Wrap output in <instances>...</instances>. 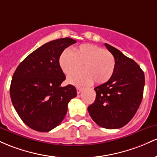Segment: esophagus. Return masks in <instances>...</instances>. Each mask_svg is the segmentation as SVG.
Segmentation results:
<instances>
[{"instance_id":"esophagus-1","label":"esophagus","mask_w":157,"mask_h":157,"mask_svg":"<svg viewBox=\"0 0 157 157\" xmlns=\"http://www.w3.org/2000/svg\"><path fill=\"white\" fill-rule=\"evenodd\" d=\"M83 90V88L81 87H76V90H77V93L79 94L81 92H82V90Z\"/></svg>"}]
</instances>
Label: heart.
<instances>
[{"label": "heart", "instance_id": "1", "mask_svg": "<svg viewBox=\"0 0 157 157\" xmlns=\"http://www.w3.org/2000/svg\"><path fill=\"white\" fill-rule=\"evenodd\" d=\"M59 65L66 75L73 74L67 81L73 84H101L110 80L116 68V60L111 52L98 46L84 44L74 50H65L59 58Z\"/></svg>", "mask_w": 157, "mask_h": 157}]
</instances>
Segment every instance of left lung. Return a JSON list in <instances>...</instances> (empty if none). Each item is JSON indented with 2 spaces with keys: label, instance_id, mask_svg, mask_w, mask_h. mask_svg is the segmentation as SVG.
<instances>
[{
  "label": "left lung",
  "instance_id": "left-lung-1",
  "mask_svg": "<svg viewBox=\"0 0 157 157\" xmlns=\"http://www.w3.org/2000/svg\"><path fill=\"white\" fill-rule=\"evenodd\" d=\"M105 47L114 56L111 78L95 87L96 100L87 110L93 120L107 129H118L131 120L143 97L145 75L138 64L112 46Z\"/></svg>",
  "mask_w": 157,
  "mask_h": 157
}]
</instances>
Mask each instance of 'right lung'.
Here are the masks:
<instances>
[{
  "label": "right lung",
  "instance_id": "1",
  "mask_svg": "<svg viewBox=\"0 0 157 157\" xmlns=\"http://www.w3.org/2000/svg\"><path fill=\"white\" fill-rule=\"evenodd\" d=\"M76 43L70 38L54 40L29 54L17 66L10 85V97L24 124L32 129L47 132L57 127L67 112L68 103L76 89L68 84L59 65L67 47Z\"/></svg>",
  "mask_w": 157,
  "mask_h": 157
}]
</instances>
